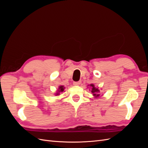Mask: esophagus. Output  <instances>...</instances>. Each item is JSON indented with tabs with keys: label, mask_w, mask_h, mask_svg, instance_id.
<instances>
[{
	"label": "esophagus",
	"mask_w": 148,
	"mask_h": 148,
	"mask_svg": "<svg viewBox=\"0 0 148 148\" xmlns=\"http://www.w3.org/2000/svg\"><path fill=\"white\" fill-rule=\"evenodd\" d=\"M82 82L81 81H79V82H73V84L75 85V86H78L80 84H81Z\"/></svg>",
	"instance_id": "esophagus-1"
}]
</instances>
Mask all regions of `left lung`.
Returning <instances> with one entry per match:
<instances>
[{"label":"left lung","mask_w":148,"mask_h":148,"mask_svg":"<svg viewBox=\"0 0 148 148\" xmlns=\"http://www.w3.org/2000/svg\"><path fill=\"white\" fill-rule=\"evenodd\" d=\"M88 86H89L91 88V92L92 93V95L95 97V98H98L100 96V94H99V92H100L99 89H98L97 87H95V84H91L89 85H88Z\"/></svg>","instance_id":"obj_1"}]
</instances>
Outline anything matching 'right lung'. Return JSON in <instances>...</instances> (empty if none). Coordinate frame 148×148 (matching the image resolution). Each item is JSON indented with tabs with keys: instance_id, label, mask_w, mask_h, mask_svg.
<instances>
[{
	"instance_id": "right-lung-1",
	"label": "right lung",
	"mask_w": 148,
	"mask_h": 148,
	"mask_svg": "<svg viewBox=\"0 0 148 148\" xmlns=\"http://www.w3.org/2000/svg\"><path fill=\"white\" fill-rule=\"evenodd\" d=\"M64 89H65L64 86H62V85H60V86H59V88H58V89L57 90V92H56L55 95H56L57 96L60 95V93L62 92L63 91H64Z\"/></svg>"
}]
</instances>
